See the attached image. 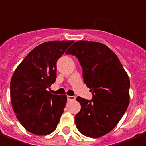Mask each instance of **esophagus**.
<instances>
[{
    "instance_id": "obj_1",
    "label": "esophagus",
    "mask_w": 146,
    "mask_h": 146,
    "mask_svg": "<svg viewBox=\"0 0 146 146\" xmlns=\"http://www.w3.org/2000/svg\"><path fill=\"white\" fill-rule=\"evenodd\" d=\"M76 99V98L74 96H67V100L69 101H72V100H74Z\"/></svg>"
}]
</instances>
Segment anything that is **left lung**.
I'll list each match as a JSON object with an SVG mask.
<instances>
[{"label": "left lung", "mask_w": 146, "mask_h": 146, "mask_svg": "<svg viewBox=\"0 0 146 146\" xmlns=\"http://www.w3.org/2000/svg\"><path fill=\"white\" fill-rule=\"evenodd\" d=\"M66 53L78 59L92 100L77 97L81 109L75 116L79 131L100 138L114 128L129 104L130 80L116 54L102 43L78 41Z\"/></svg>", "instance_id": "8db88e82"}]
</instances>
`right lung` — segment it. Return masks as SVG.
<instances>
[{"label":"right lung","mask_w":146,"mask_h":146,"mask_svg":"<svg viewBox=\"0 0 146 146\" xmlns=\"http://www.w3.org/2000/svg\"><path fill=\"white\" fill-rule=\"evenodd\" d=\"M73 41H52L30 52L13 74L10 84L13 110L19 122L37 135L52 133L67 101L66 95L47 90L56 79L57 60Z\"/></svg>","instance_id":"add662e5"}]
</instances>
